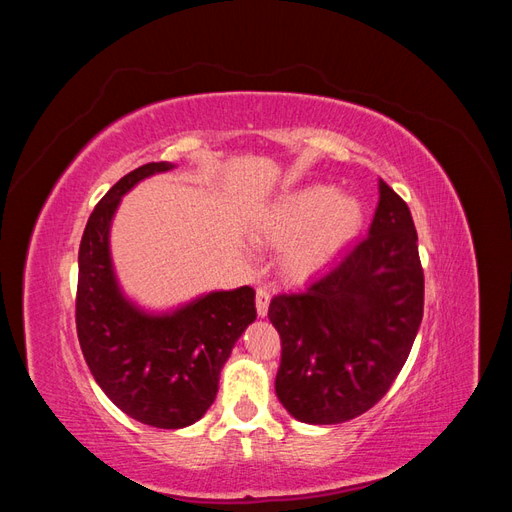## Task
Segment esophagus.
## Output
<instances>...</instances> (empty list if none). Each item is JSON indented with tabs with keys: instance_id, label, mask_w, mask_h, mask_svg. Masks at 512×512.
I'll list each match as a JSON object with an SVG mask.
<instances>
[{
	"instance_id": "34e87169",
	"label": "esophagus",
	"mask_w": 512,
	"mask_h": 512,
	"mask_svg": "<svg viewBox=\"0 0 512 512\" xmlns=\"http://www.w3.org/2000/svg\"><path fill=\"white\" fill-rule=\"evenodd\" d=\"M269 303H271V294L265 288L256 290V312L260 318H265L269 314Z\"/></svg>"
}]
</instances>
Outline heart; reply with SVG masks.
I'll list each match as a JSON object with an SVG mask.
<instances>
[{"label": "heart", "instance_id": "obj_1", "mask_svg": "<svg viewBox=\"0 0 512 512\" xmlns=\"http://www.w3.org/2000/svg\"><path fill=\"white\" fill-rule=\"evenodd\" d=\"M363 222L359 198L339 194L329 183H307L269 200L256 213L252 232L277 250L286 247L284 273L294 282H305L359 237Z\"/></svg>", "mask_w": 512, "mask_h": 512}]
</instances>
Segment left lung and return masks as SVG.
<instances>
[{
    "instance_id": "1",
    "label": "left lung",
    "mask_w": 512,
    "mask_h": 512,
    "mask_svg": "<svg viewBox=\"0 0 512 512\" xmlns=\"http://www.w3.org/2000/svg\"><path fill=\"white\" fill-rule=\"evenodd\" d=\"M367 237L307 290L277 294L275 393L307 425H337L391 389L423 320L425 280L408 205L382 179Z\"/></svg>"
}]
</instances>
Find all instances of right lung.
<instances>
[{
    "label": "right lung",
    "instance_id": "add662e5",
    "mask_svg": "<svg viewBox=\"0 0 512 512\" xmlns=\"http://www.w3.org/2000/svg\"><path fill=\"white\" fill-rule=\"evenodd\" d=\"M173 168L145 164L104 194L83 232L76 290V333L91 376L121 412L158 429H181L205 416L224 363L256 320L250 286L211 290L164 312L145 309L123 292L111 256L121 198Z\"/></svg>",
    "mask_w": 512,
    "mask_h": 512
}]
</instances>
